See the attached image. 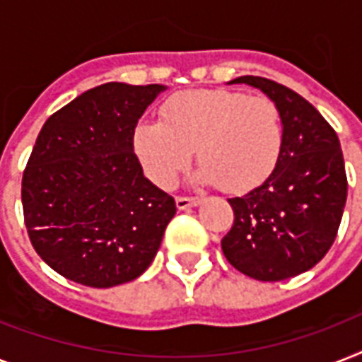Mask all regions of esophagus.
I'll return each mask as SVG.
<instances>
[{
	"label": "esophagus",
	"instance_id": "obj_1",
	"mask_svg": "<svg viewBox=\"0 0 362 362\" xmlns=\"http://www.w3.org/2000/svg\"><path fill=\"white\" fill-rule=\"evenodd\" d=\"M197 204H201V199L199 197H176V206H178V210L192 209V206H197Z\"/></svg>",
	"mask_w": 362,
	"mask_h": 362
}]
</instances>
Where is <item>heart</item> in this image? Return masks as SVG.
<instances>
[{
	"label": "heart",
	"mask_w": 362,
	"mask_h": 362,
	"mask_svg": "<svg viewBox=\"0 0 362 362\" xmlns=\"http://www.w3.org/2000/svg\"><path fill=\"white\" fill-rule=\"evenodd\" d=\"M133 148L159 187H170L197 150L199 178L227 193L261 186L280 161L284 120L269 98L235 90H189L163 105L161 122H141Z\"/></svg>",
	"instance_id": "1"
}]
</instances>
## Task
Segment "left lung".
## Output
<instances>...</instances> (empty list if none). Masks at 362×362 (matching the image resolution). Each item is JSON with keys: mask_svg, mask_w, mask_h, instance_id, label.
<instances>
[{"mask_svg": "<svg viewBox=\"0 0 362 362\" xmlns=\"http://www.w3.org/2000/svg\"><path fill=\"white\" fill-rule=\"evenodd\" d=\"M269 95L281 112L284 148L274 173L229 199L235 221L221 238L227 261L253 280L303 274L331 250L348 199L337 131L303 95L263 76H238Z\"/></svg>", "mask_w": 362, "mask_h": 362, "instance_id": "left-lung-1", "label": "left lung"}]
</instances>
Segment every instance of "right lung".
<instances>
[{
	"label": "right lung",
	"instance_id": "add662e5",
	"mask_svg": "<svg viewBox=\"0 0 362 362\" xmlns=\"http://www.w3.org/2000/svg\"><path fill=\"white\" fill-rule=\"evenodd\" d=\"M161 84L107 82L54 112L22 176L31 246L58 274L88 287L139 278L176 214L144 178L133 131Z\"/></svg>",
	"mask_w": 362,
	"mask_h": 362
}]
</instances>
